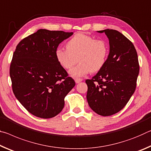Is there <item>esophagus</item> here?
I'll return each instance as SVG.
<instances>
[{"mask_svg": "<svg viewBox=\"0 0 151 151\" xmlns=\"http://www.w3.org/2000/svg\"><path fill=\"white\" fill-rule=\"evenodd\" d=\"M82 79H81V78H76L75 79V81H76V83H80L81 81H82Z\"/></svg>", "mask_w": 151, "mask_h": 151, "instance_id": "1", "label": "esophagus"}]
</instances>
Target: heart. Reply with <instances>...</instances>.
Wrapping results in <instances>:
<instances>
[{"instance_id": "heart-1", "label": "heart", "mask_w": 151, "mask_h": 151, "mask_svg": "<svg viewBox=\"0 0 151 151\" xmlns=\"http://www.w3.org/2000/svg\"><path fill=\"white\" fill-rule=\"evenodd\" d=\"M66 49L59 47L55 51L58 63L65 69L71 68L69 73L73 78H81L91 71L96 72L105 65L108 55V47L102 39L83 33H78L66 44Z\"/></svg>"}]
</instances>
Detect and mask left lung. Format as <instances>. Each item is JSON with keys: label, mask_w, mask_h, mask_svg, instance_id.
Returning a JSON list of instances; mask_svg holds the SVG:
<instances>
[{"label": "left lung", "mask_w": 151, "mask_h": 151, "mask_svg": "<svg viewBox=\"0 0 151 151\" xmlns=\"http://www.w3.org/2000/svg\"><path fill=\"white\" fill-rule=\"evenodd\" d=\"M109 40L110 52L103 68L88 86V103L98 114L108 116L124 107L134 93L139 73L137 51L132 43L119 31L104 29Z\"/></svg>", "instance_id": "1"}]
</instances>
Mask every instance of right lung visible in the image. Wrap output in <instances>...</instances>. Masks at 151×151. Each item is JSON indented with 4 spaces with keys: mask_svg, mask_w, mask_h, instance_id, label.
Listing matches in <instances>:
<instances>
[{
    "mask_svg": "<svg viewBox=\"0 0 151 151\" xmlns=\"http://www.w3.org/2000/svg\"><path fill=\"white\" fill-rule=\"evenodd\" d=\"M73 34L39 29L20 41L13 53L10 67L13 93L37 117L51 118L60 113L64 98L76 85L55 58L59 43Z\"/></svg>",
    "mask_w": 151,
    "mask_h": 151,
    "instance_id": "right-lung-1",
    "label": "right lung"
}]
</instances>
